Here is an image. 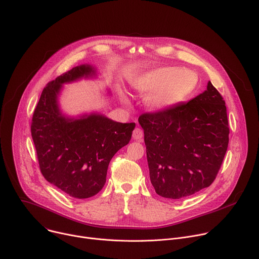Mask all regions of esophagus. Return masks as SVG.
I'll return each instance as SVG.
<instances>
[{"instance_id":"obj_1","label":"esophagus","mask_w":259,"mask_h":259,"mask_svg":"<svg viewBox=\"0 0 259 259\" xmlns=\"http://www.w3.org/2000/svg\"><path fill=\"white\" fill-rule=\"evenodd\" d=\"M132 137L134 140H141L142 137H143V131L140 129V128H135L133 130V134H132Z\"/></svg>"}]
</instances>
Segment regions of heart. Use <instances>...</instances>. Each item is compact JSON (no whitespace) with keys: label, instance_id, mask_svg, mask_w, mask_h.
Masks as SVG:
<instances>
[{"label":"heart","instance_id":"b5f03b06","mask_svg":"<svg viewBox=\"0 0 259 259\" xmlns=\"http://www.w3.org/2000/svg\"><path fill=\"white\" fill-rule=\"evenodd\" d=\"M198 76L191 69L175 66L155 68L134 79L132 88L145 97L146 106L161 112L174 106L186 98L196 87Z\"/></svg>","mask_w":259,"mask_h":259}]
</instances>
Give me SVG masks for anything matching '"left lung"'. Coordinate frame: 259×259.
Segmentation results:
<instances>
[{"mask_svg":"<svg viewBox=\"0 0 259 259\" xmlns=\"http://www.w3.org/2000/svg\"><path fill=\"white\" fill-rule=\"evenodd\" d=\"M138 123L159 196L181 199L214 181L228 150L230 128L226 102L210 81L189 102L143 114Z\"/></svg>","mask_w":259,"mask_h":259,"instance_id":"obj_1","label":"left lung"}]
</instances>
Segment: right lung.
I'll return each instance as SVG.
<instances>
[{
    "instance_id": "right-lung-1",
    "label": "right lung",
    "mask_w": 259,
    "mask_h": 259,
    "mask_svg": "<svg viewBox=\"0 0 259 259\" xmlns=\"http://www.w3.org/2000/svg\"><path fill=\"white\" fill-rule=\"evenodd\" d=\"M91 64L72 67L44 88L33 112L30 131L41 172L60 191L77 199L98 194L108 164L131 139L135 123H119L99 113L68 117L58 97L64 84L96 78Z\"/></svg>"
}]
</instances>
